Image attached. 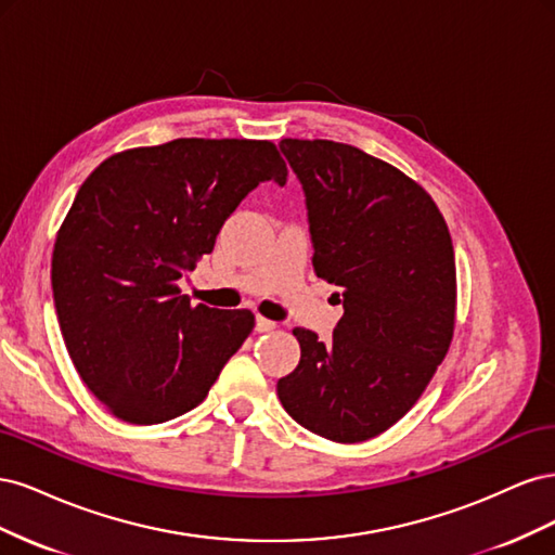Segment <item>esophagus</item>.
<instances>
[{
    "mask_svg": "<svg viewBox=\"0 0 555 555\" xmlns=\"http://www.w3.org/2000/svg\"><path fill=\"white\" fill-rule=\"evenodd\" d=\"M278 324L275 322H271V319H266V317H261V314H257V322H255V328L259 331V333H266V331H273Z\"/></svg>",
    "mask_w": 555,
    "mask_h": 555,
    "instance_id": "esophagus-1",
    "label": "esophagus"
}]
</instances>
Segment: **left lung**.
Returning a JSON list of instances; mask_svg holds the SVG:
<instances>
[{
	"label": "left lung",
	"instance_id": "obj_1",
	"mask_svg": "<svg viewBox=\"0 0 555 555\" xmlns=\"http://www.w3.org/2000/svg\"><path fill=\"white\" fill-rule=\"evenodd\" d=\"M304 184L312 266L338 287L328 343L294 328L300 361L278 382L294 422L333 442L391 428L447 357L456 261L442 212L396 166L335 141L282 139Z\"/></svg>",
	"mask_w": 555,
	"mask_h": 555
}]
</instances>
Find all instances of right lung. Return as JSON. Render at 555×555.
<instances>
[{"mask_svg": "<svg viewBox=\"0 0 555 555\" xmlns=\"http://www.w3.org/2000/svg\"><path fill=\"white\" fill-rule=\"evenodd\" d=\"M266 180L287 182L271 141L176 139L117 153L80 184L50 280L76 371L117 418L194 410L255 328L249 310L192 306L178 280Z\"/></svg>", "mask_w": 555, "mask_h": 555, "instance_id": "obj_1", "label": "right lung"}]
</instances>
